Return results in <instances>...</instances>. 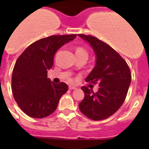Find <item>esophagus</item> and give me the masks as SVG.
I'll use <instances>...</instances> for the list:
<instances>
[{
	"mask_svg": "<svg viewBox=\"0 0 149 149\" xmlns=\"http://www.w3.org/2000/svg\"><path fill=\"white\" fill-rule=\"evenodd\" d=\"M68 88H69V89H71L72 90V89H76V87L74 86H71V85H70V86H69Z\"/></svg>",
	"mask_w": 149,
	"mask_h": 149,
	"instance_id": "obj_1",
	"label": "esophagus"
}]
</instances>
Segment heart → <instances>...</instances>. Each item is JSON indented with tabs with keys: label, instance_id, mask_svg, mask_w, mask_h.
Here are the masks:
<instances>
[{
	"label": "heart",
	"instance_id": "obj_1",
	"mask_svg": "<svg viewBox=\"0 0 149 149\" xmlns=\"http://www.w3.org/2000/svg\"><path fill=\"white\" fill-rule=\"evenodd\" d=\"M76 55L78 56V55H85L88 58V52L85 49L81 47H78L76 49ZM70 81H72V79H70Z\"/></svg>",
	"mask_w": 149,
	"mask_h": 149
}]
</instances>
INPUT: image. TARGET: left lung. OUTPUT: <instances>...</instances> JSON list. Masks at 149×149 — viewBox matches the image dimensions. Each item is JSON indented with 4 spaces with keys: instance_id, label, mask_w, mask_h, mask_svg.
I'll list each match as a JSON object with an SVG mask.
<instances>
[{
    "instance_id": "obj_1",
    "label": "left lung",
    "mask_w": 149,
    "mask_h": 149,
    "mask_svg": "<svg viewBox=\"0 0 149 149\" xmlns=\"http://www.w3.org/2000/svg\"><path fill=\"white\" fill-rule=\"evenodd\" d=\"M79 35L91 45L97 57L95 67L86 81L100 86L96 93L88 87H81L84 99L79 103V109L89 119L102 120L115 113L124 103L131 82L130 70L109 45L93 36Z\"/></svg>"
}]
</instances>
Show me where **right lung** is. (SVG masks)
Returning <instances> with one entry per match:
<instances>
[{
    "label": "right lung",
    "mask_w": 149,
    "mask_h": 149,
    "mask_svg": "<svg viewBox=\"0 0 149 149\" xmlns=\"http://www.w3.org/2000/svg\"><path fill=\"white\" fill-rule=\"evenodd\" d=\"M76 34L52 35L30 45L16 60L11 78L13 98L20 109L31 118H43L53 113L68 86L55 84L47 78L54 55Z\"/></svg>",
    "instance_id": "right-lung-1"
}]
</instances>
